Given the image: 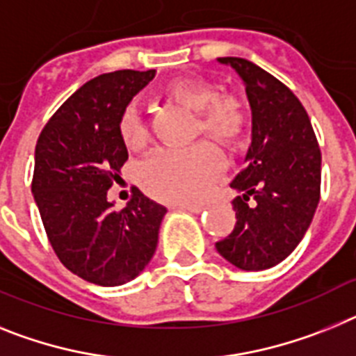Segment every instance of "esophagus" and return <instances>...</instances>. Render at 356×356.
Returning a JSON list of instances; mask_svg holds the SVG:
<instances>
[{
  "mask_svg": "<svg viewBox=\"0 0 356 356\" xmlns=\"http://www.w3.org/2000/svg\"><path fill=\"white\" fill-rule=\"evenodd\" d=\"M179 211H188V213H200L202 211V206H191V204H179Z\"/></svg>",
  "mask_w": 356,
  "mask_h": 356,
  "instance_id": "obj_1",
  "label": "esophagus"
}]
</instances>
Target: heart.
I'll return each mask as SVG.
<instances>
[{
	"label": "heart",
	"instance_id": "heart-1",
	"mask_svg": "<svg viewBox=\"0 0 356 356\" xmlns=\"http://www.w3.org/2000/svg\"><path fill=\"white\" fill-rule=\"evenodd\" d=\"M166 95L188 109L199 113V131L222 143H234L245 131V107L233 95H218L215 88L200 80H175ZM123 143L132 150L143 147L148 129L138 105L129 104L118 120ZM224 161L213 145L197 143L188 148H159L140 165L143 190L161 202L190 204L208 195Z\"/></svg>",
	"mask_w": 356,
	"mask_h": 356
}]
</instances>
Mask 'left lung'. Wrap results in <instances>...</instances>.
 <instances>
[{"label": "left lung", "instance_id": "obj_1", "mask_svg": "<svg viewBox=\"0 0 356 356\" xmlns=\"http://www.w3.org/2000/svg\"><path fill=\"white\" fill-rule=\"evenodd\" d=\"M243 80L252 114L245 168L233 179L236 224L216 242L242 270H265L286 258L308 231L321 199V150L310 118L283 82L254 63L220 57Z\"/></svg>", "mask_w": 356, "mask_h": 356}]
</instances>
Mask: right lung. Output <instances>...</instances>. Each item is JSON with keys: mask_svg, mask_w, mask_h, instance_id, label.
<instances>
[{"mask_svg": "<svg viewBox=\"0 0 356 356\" xmlns=\"http://www.w3.org/2000/svg\"><path fill=\"white\" fill-rule=\"evenodd\" d=\"M156 70L104 73L76 89L35 145L32 193L57 258L82 280L118 286L140 276L166 208L138 188L122 211L107 191L129 159L118 120Z\"/></svg>", "mask_w": 356, "mask_h": 356, "instance_id": "1", "label": "right lung"}]
</instances>
